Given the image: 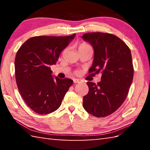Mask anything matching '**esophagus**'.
Instances as JSON below:
<instances>
[{
    "label": "esophagus",
    "instance_id": "34e87169",
    "mask_svg": "<svg viewBox=\"0 0 150 150\" xmlns=\"http://www.w3.org/2000/svg\"><path fill=\"white\" fill-rule=\"evenodd\" d=\"M73 82H74V83H80L81 82V81L80 79H73Z\"/></svg>",
    "mask_w": 150,
    "mask_h": 150
}]
</instances>
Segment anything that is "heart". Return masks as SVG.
Returning <instances> with one entry per match:
<instances>
[{"label": "heart", "mask_w": 150, "mask_h": 150, "mask_svg": "<svg viewBox=\"0 0 150 150\" xmlns=\"http://www.w3.org/2000/svg\"><path fill=\"white\" fill-rule=\"evenodd\" d=\"M91 47L89 45H88V44H87V43H85V42H83V43H82V44H81L80 45H79V48H81V47Z\"/></svg>", "instance_id": "heart-1"}]
</instances>
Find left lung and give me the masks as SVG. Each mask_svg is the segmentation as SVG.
Listing matches in <instances>:
<instances>
[{"label":"left lung","instance_id":"left-lung-1","mask_svg":"<svg viewBox=\"0 0 150 150\" xmlns=\"http://www.w3.org/2000/svg\"><path fill=\"white\" fill-rule=\"evenodd\" d=\"M81 38L94 49L88 71L102 74L97 84L87 83L89 91L83 96V108L96 117H105L115 112L128 95L134 76L130 50L113 34L87 33Z\"/></svg>","mask_w":150,"mask_h":150}]
</instances>
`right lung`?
<instances>
[{"mask_svg":"<svg viewBox=\"0 0 150 150\" xmlns=\"http://www.w3.org/2000/svg\"><path fill=\"white\" fill-rule=\"evenodd\" d=\"M75 36L32 37L17 52L16 84L24 102L35 112L47 115L56 110L72 85L70 79L54 77L50 66L56 64L61 52Z\"/></svg>","mask_w":150,"mask_h":150,"instance_id":"1","label":"right lung"}]
</instances>
